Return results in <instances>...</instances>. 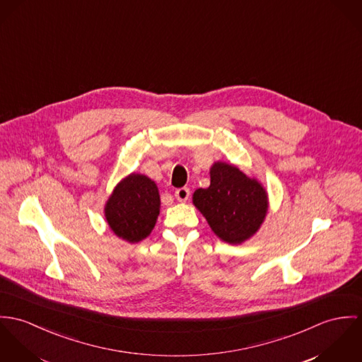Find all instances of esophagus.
<instances>
[{
	"instance_id": "34e87169",
	"label": "esophagus",
	"mask_w": 362,
	"mask_h": 362,
	"mask_svg": "<svg viewBox=\"0 0 362 362\" xmlns=\"http://www.w3.org/2000/svg\"><path fill=\"white\" fill-rule=\"evenodd\" d=\"M175 197H176V200L180 201V202H186L190 197V190L187 187H180L175 192Z\"/></svg>"
}]
</instances>
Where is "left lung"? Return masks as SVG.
Masks as SVG:
<instances>
[{"label":"left lung","instance_id":"8db88e82","mask_svg":"<svg viewBox=\"0 0 362 362\" xmlns=\"http://www.w3.org/2000/svg\"><path fill=\"white\" fill-rule=\"evenodd\" d=\"M209 177V187L194 192V206L221 240L241 244L251 239L264 223L269 208L262 183L238 166L222 161L212 163Z\"/></svg>","mask_w":362,"mask_h":362}]
</instances>
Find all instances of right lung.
<instances>
[{
    "label": "right lung",
    "instance_id": "right-lung-1",
    "mask_svg": "<svg viewBox=\"0 0 362 362\" xmlns=\"http://www.w3.org/2000/svg\"><path fill=\"white\" fill-rule=\"evenodd\" d=\"M161 208L157 183L141 173H130L114 187L104 215L110 229L122 240L139 243L153 232Z\"/></svg>",
    "mask_w": 362,
    "mask_h": 362
}]
</instances>
